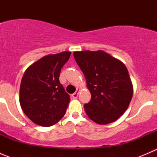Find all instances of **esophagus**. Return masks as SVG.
<instances>
[{"label": "esophagus", "instance_id": "34e87169", "mask_svg": "<svg viewBox=\"0 0 157 157\" xmlns=\"http://www.w3.org/2000/svg\"><path fill=\"white\" fill-rule=\"evenodd\" d=\"M79 91H80V88L77 87V91H76L75 93H73V94H72V97L74 98V99H77V96H78V94H79Z\"/></svg>", "mask_w": 157, "mask_h": 157}]
</instances>
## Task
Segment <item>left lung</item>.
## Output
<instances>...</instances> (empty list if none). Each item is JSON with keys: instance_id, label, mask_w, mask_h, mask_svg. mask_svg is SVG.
<instances>
[{"instance_id": "8db88e82", "label": "left lung", "mask_w": 157, "mask_h": 157, "mask_svg": "<svg viewBox=\"0 0 157 157\" xmlns=\"http://www.w3.org/2000/svg\"><path fill=\"white\" fill-rule=\"evenodd\" d=\"M86 78L91 100L84 105L89 118L99 124L115 121L127 110L133 84L124 63L102 50L74 52Z\"/></svg>"}]
</instances>
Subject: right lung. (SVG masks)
I'll return each instance as SVG.
<instances>
[{"label": "right lung", "mask_w": 157, "mask_h": 157, "mask_svg": "<svg viewBox=\"0 0 157 157\" xmlns=\"http://www.w3.org/2000/svg\"><path fill=\"white\" fill-rule=\"evenodd\" d=\"M71 54L62 52L42 57L31 64L22 77L20 106L38 125L52 126L65 115L71 98L60 83L59 76Z\"/></svg>", "instance_id": "1"}]
</instances>
